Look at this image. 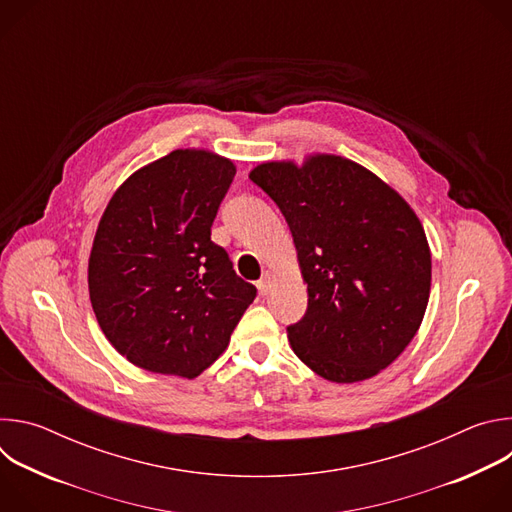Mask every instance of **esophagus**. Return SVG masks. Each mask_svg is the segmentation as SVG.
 Instances as JSON below:
<instances>
[{"mask_svg":"<svg viewBox=\"0 0 512 512\" xmlns=\"http://www.w3.org/2000/svg\"><path fill=\"white\" fill-rule=\"evenodd\" d=\"M271 281H273V275H271L269 271H267V273H263V277L257 281V289H259V294H261V296H267V294H269Z\"/></svg>","mask_w":512,"mask_h":512,"instance_id":"esophagus-1","label":"esophagus"}]
</instances>
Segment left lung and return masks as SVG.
Wrapping results in <instances>:
<instances>
[{
    "mask_svg": "<svg viewBox=\"0 0 512 512\" xmlns=\"http://www.w3.org/2000/svg\"><path fill=\"white\" fill-rule=\"evenodd\" d=\"M249 178L285 216L308 283V310L287 326L291 348L332 383L379 375L413 340L429 300L431 253L417 214L340 156L265 162Z\"/></svg>",
    "mask_w": 512,
    "mask_h": 512,
    "instance_id": "left-lung-1",
    "label": "left lung"
}]
</instances>
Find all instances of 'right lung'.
Masks as SVG:
<instances>
[{
    "label": "right lung",
    "instance_id": "right-lung-1",
    "mask_svg": "<svg viewBox=\"0 0 512 512\" xmlns=\"http://www.w3.org/2000/svg\"><path fill=\"white\" fill-rule=\"evenodd\" d=\"M237 168L174 150L133 172L109 200L89 257L97 322L135 367L194 379L225 352L257 289L210 227Z\"/></svg>",
    "mask_w": 512,
    "mask_h": 512
}]
</instances>
